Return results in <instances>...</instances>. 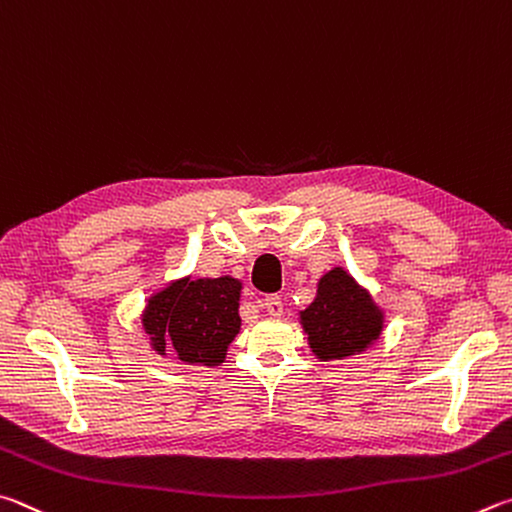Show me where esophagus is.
Returning <instances> with one entry per match:
<instances>
[{
    "label": "esophagus",
    "instance_id": "obj_1",
    "mask_svg": "<svg viewBox=\"0 0 512 512\" xmlns=\"http://www.w3.org/2000/svg\"><path fill=\"white\" fill-rule=\"evenodd\" d=\"M261 306H263V310L267 312V315H272V317H281L283 315V301H281L279 294H270V297H265Z\"/></svg>",
    "mask_w": 512,
    "mask_h": 512
}]
</instances>
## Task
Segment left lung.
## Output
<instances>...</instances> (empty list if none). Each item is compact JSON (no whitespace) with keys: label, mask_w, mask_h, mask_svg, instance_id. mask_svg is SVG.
Returning a JSON list of instances; mask_svg holds the SVG:
<instances>
[{"label":"left lung","mask_w":512,"mask_h":512,"mask_svg":"<svg viewBox=\"0 0 512 512\" xmlns=\"http://www.w3.org/2000/svg\"><path fill=\"white\" fill-rule=\"evenodd\" d=\"M301 321L312 351L321 360L364 351L382 328V317L369 294L339 267L319 281L317 299L301 312Z\"/></svg>","instance_id":"obj_1"}]
</instances>
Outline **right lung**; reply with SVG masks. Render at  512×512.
Instances as JSON below:
<instances>
[{"instance_id":"right-lung-1","label":"right lung","mask_w":512,"mask_h":512,"mask_svg":"<svg viewBox=\"0 0 512 512\" xmlns=\"http://www.w3.org/2000/svg\"><path fill=\"white\" fill-rule=\"evenodd\" d=\"M240 283L222 279L177 281L148 301L143 324L155 351L175 348L188 364L218 366L240 330Z\"/></svg>"}]
</instances>
